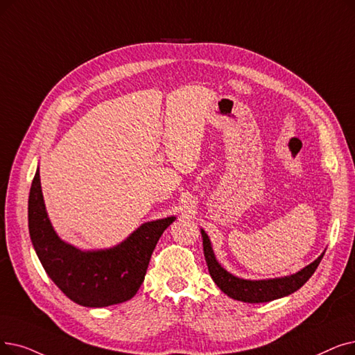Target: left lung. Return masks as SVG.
<instances>
[{"label":"left lung","instance_id":"8db88e82","mask_svg":"<svg viewBox=\"0 0 355 355\" xmlns=\"http://www.w3.org/2000/svg\"><path fill=\"white\" fill-rule=\"evenodd\" d=\"M202 238H203L205 258H206L209 272L211 275L213 282L218 284V287L225 293V295L245 303L271 302L295 293L311 279L312 274L316 271L320 259L323 258V254H325L323 252L318 259L313 261L312 264H309L293 275L282 277V279H274V280L252 282V280L238 279V277L223 270L214 258L209 236L206 235L203 229H202Z\"/></svg>","mask_w":355,"mask_h":355}]
</instances>
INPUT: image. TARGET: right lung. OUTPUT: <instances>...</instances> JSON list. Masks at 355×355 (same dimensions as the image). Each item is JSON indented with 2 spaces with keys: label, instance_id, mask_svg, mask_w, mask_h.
I'll use <instances>...</instances> for the list:
<instances>
[{
  "label": "right lung",
  "instance_id": "obj_1",
  "mask_svg": "<svg viewBox=\"0 0 355 355\" xmlns=\"http://www.w3.org/2000/svg\"><path fill=\"white\" fill-rule=\"evenodd\" d=\"M174 220L148 222L114 248L85 252L65 243L53 230L43 203L39 169L30 187L28 232L40 263L65 296L87 307L132 299L144 283L161 235Z\"/></svg>",
  "mask_w": 355,
  "mask_h": 355
}]
</instances>
